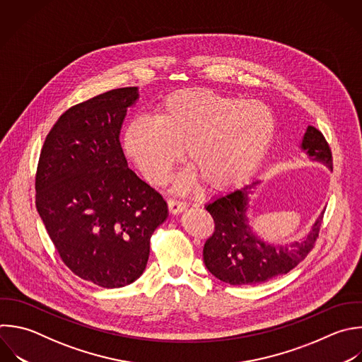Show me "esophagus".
<instances>
[{"label":"esophagus","instance_id":"1","mask_svg":"<svg viewBox=\"0 0 362 362\" xmlns=\"http://www.w3.org/2000/svg\"><path fill=\"white\" fill-rule=\"evenodd\" d=\"M167 204H168V209H170V212H171V214H174V215H177V214L182 212V211L187 208V204H185V202H182V201H178V199H168V201H167Z\"/></svg>","mask_w":362,"mask_h":362}]
</instances>
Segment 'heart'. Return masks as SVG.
Wrapping results in <instances>:
<instances>
[{
    "instance_id": "heart-1",
    "label": "heart",
    "mask_w": 362,
    "mask_h": 362,
    "mask_svg": "<svg viewBox=\"0 0 362 362\" xmlns=\"http://www.w3.org/2000/svg\"><path fill=\"white\" fill-rule=\"evenodd\" d=\"M272 110L257 102L206 88L170 93L157 117L130 122L124 146L153 184L168 180L185 147V158L202 185L221 191L246 180L262 163L273 136ZM194 175H187L185 181Z\"/></svg>"
}]
</instances>
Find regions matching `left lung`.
<instances>
[{
    "label": "left lung",
    "mask_w": 362,
    "mask_h": 362,
    "mask_svg": "<svg viewBox=\"0 0 362 362\" xmlns=\"http://www.w3.org/2000/svg\"><path fill=\"white\" fill-rule=\"evenodd\" d=\"M301 148L311 160L332 170V154L320 130L308 126ZM257 184L259 180L206 205L215 228L204 245V262L216 279L233 286L257 284L288 273L305 259L318 239L322 214L308 235L298 242L269 245L260 240L253 233L247 219L249 195Z\"/></svg>",
    "instance_id": "8db88e82"
}]
</instances>
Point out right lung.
<instances>
[{
  "instance_id": "1",
  "label": "right lung",
  "mask_w": 362,
  "mask_h": 362,
  "mask_svg": "<svg viewBox=\"0 0 362 362\" xmlns=\"http://www.w3.org/2000/svg\"><path fill=\"white\" fill-rule=\"evenodd\" d=\"M137 99V88H120L68 109L45 139L35 175L37 209L62 262L106 288L143 274L151 235L168 215L120 146Z\"/></svg>"
}]
</instances>
